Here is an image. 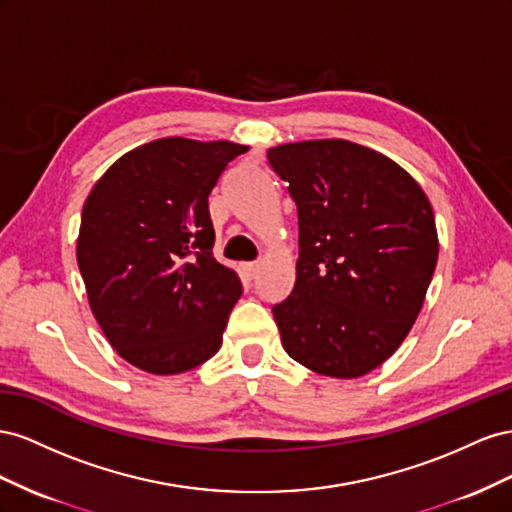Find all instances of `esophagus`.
I'll return each mask as SVG.
<instances>
[{"label": "esophagus", "instance_id": "34e87169", "mask_svg": "<svg viewBox=\"0 0 512 512\" xmlns=\"http://www.w3.org/2000/svg\"><path fill=\"white\" fill-rule=\"evenodd\" d=\"M259 270H261L259 261H251V264H244V274L248 276V279H255V276L259 274Z\"/></svg>", "mask_w": 512, "mask_h": 512}]
</instances>
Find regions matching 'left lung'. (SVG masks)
Wrapping results in <instances>:
<instances>
[{
    "mask_svg": "<svg viewBox=\"0 0 512 512\" xmlns=\"http://www.w3.org/2000/svg\"><path fill=\"white\" fill-rule=\"evenodd\" d=\"M268 163L298 208L296 285L272 306L285 352L319 375H367L425 302L440 251L431 203L394 160L345 139L276 145Z\"/></svg>",
    "mask_w": 512,
    "mask_h": 512,
    "instance_id": "obj_1",
    "label": "left lung"
}]
</instances>
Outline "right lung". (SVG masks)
Here are the masks:
<instances>
[{
	"instance_id": "right-lung-1",
	"label": "right lung",
	"mask_w": 512,
	"mask_h": 512,
	"mask_svg": "<svg viewBox=\"0 0 512 512\" xmlns=\"http://www.w3.org/2000/svg\"><path fill=\"white\" fill-rule=\"evenodd\" d=\"M246 145L156 139L107 169L87 197L77 264L92 313L126 362L191 371L223 343L242 283L212 255L208 197Z\"/></svg>"
}]
</instances>
